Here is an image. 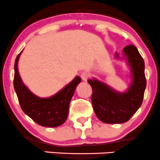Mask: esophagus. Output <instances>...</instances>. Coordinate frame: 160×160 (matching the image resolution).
<instances>
[{
	"label": "esophagus",
	"mask_w": 160,
	"mask_h": 160,
	"mask_svg": "<svg viewBox=\"0 0 160 160\" xmlns=\"http://www.w3.org/2000/svg\"><path fill=\"white\" fill-rule=\"evenodd\" d=\"M89 77L90 74L87 72H83L80 74V77H81L82 80H83V81H87L88 80V78H89Z\"/></svg>",
	"instance_id": "esophagus-1"
}]
</instances>
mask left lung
<instances>
[{
    "instance_id": "1",
    "label": "left lung",
    "mask_w": 160,
    "mask_h": 160,
    "mask_svg": "<svg viewBox=\"0 0 160 160\" xmlns=\"http://www.w3.org/2000/svg\"><path fill=\"white\" fill-rule=\"evenodd\" d=\"M123 52L132 72V81L127 91L120 93L96 80H88L91 86L92 105L99 120L108 124L125 123L138 111L142 103L146 79L145 62L133 45L125 46ZM116 57H118L116 53Z\"/></svg>"
}]
</instances>
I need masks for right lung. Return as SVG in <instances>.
<instances>
[{
	"label": "right lung",
	"instance_id": "1",
	"mask_svg": "<svg viewBox=\"0 0 160 160\" xmlns=\"http://www.w3.org/2000/svg\"><path fill=\"white\" fill-rule=\"evenodd\" d=\"M22 52L18 55L14 62V88L22 111L42 126L51 128L59 126L67 119L71 98L81 78L76 77L65 88L50 98L37 97L24 84L19 75L18 62Z\"/></svg>",
	"mask_w": 160,
	"mask_h": 160
}]
</instances>
